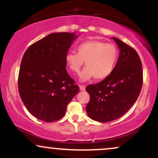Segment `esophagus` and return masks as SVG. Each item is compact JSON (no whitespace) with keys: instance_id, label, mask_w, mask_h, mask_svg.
<instances>
[{"instance_id":"obj_1","label":"esophagus","mask_w":158,"mask_h":158,"mask_svg":"<svg viewBox=\"0 0 158 158\" xmlns=\"http://www.w3.org/2000/svg\"><path fill=\"white\" fill-rule=\"evenodd\" d=\"M79 88H80L81 90H85V85H79Z\"/></svg>"}]
</instances>
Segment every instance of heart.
Segmentation results:
<instances>
[{
  "mask_svg": "<svg viewBox=\"0 0 158 158\" xmlns=\"http://www.w3.org/2000/svg\"><path fill=\"white\" fill-rule=\"evenodd\" d=\"M77 51L67 53L65 63L73 75H79L85 62L86 68L81 74L82 81L93 77L98 80L106 79L114 70L119 56L115 45L98 40L81 43Z\"/></svg>",
  "mask_w": 158,
  "mask_h": 158,
  "instance_id": "b5f03b06",
  "label": "heart"
}]
</instances>
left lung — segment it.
I'll list each match as a JSON object with an SVG mask.
<instances>
[{"label":"left lung","mask_w":158,"mask_h":158,"mask_svg":"<svg viewBox=\"0 0 158 158\" xmlns=\"http://www.w3.org/2000/svg\"><path fill=\"white\" fill-rule=\"evenodd\" d=\"M112 39L120 50L114 70L100 82L86 87L90 95L87 114L100 123L124 115L136 102L143 86L142 62L137 51L117 38Z\"/></svg>","instance_id":"8db88e82"}]
</instances>
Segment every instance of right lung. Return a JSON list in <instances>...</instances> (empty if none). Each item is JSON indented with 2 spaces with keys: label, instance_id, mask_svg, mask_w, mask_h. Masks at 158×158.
<instances>
[{
  "label": "right lung",
  "instance_id": "1",
  "mask_svg": "<svg viewBox=\"0 0 158 158\" xmlns=\"http://www.w3.org/2000/svg\"><path fill=\"white\" fill-rule=\"evenodd\" d=\"M77 38L70 32L51 33L30 45L23 54L19 94L27 109L40 120L62 118L69 102L79 93L65 63V56Z\"/></svg>",
  "mask_w": 158,
  "mask_h": 158
}]
</instances>
